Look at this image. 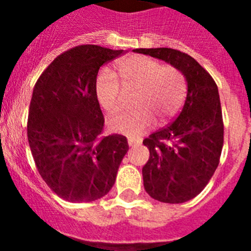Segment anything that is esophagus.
<instances>
[{
    "label": "esophagus",
    "mask_w": 251,
    "mask_h": 251,
    "mask_svg": "<svg viewBox=\"0 0 251 251\" xmlns=\"http://www.w3.org/2000/svg\"><path fill=\"white\" fill-rule=\"evenodd\" d=\"M139 143H141V141H139V139L133 138V137H128V145H129L130 147H133V146H136V145H139Z\"/></svg>",
    "instance_id": "1"
}]
</instances>
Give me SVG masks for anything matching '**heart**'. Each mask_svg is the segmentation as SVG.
Here are the masks:
<instances>
[{
  "label": "heart",
  "instance_id": "1",
  "mask_svg": "<svg viewBox=\"0 0 251 251\" xmlns=\"http://www.w3.org/2000/svg\"><path fill=\"white\" fill-rule=\"evenodd\" d=\"M118 80L122 85L137 88L133 98V104L137 106L113 113L108 126L112 130L132 136L150 127L152 114L158 119L174 114L185 93L182 75L174 66H163L146 56H130L117 65L115 75L104 70L97 77L95 95L106 112H113L119 106Z\"/></svg>",
  "mask_w": 251,
  "mask_h": 251
}]
</instances>
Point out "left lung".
<instances>
[{"label": "left lung", "instance_id": "left-lung-1", "mask_svg": "<svg viewBox=\"0 0 251 251\" xmlns=\"http://www.w3.org/2000/svg\"><path fill=\"white\" fill-rule=\"evenodd\" d=\"M176 68L187 83L182 110L175 122L143 141L150 159L143 185L152 199L182 203L202 191L215 174L224 145L220 97L211 75L194 57L175 49H136Z\"/></svg>", "mask_w": 251, "mask_h": 251}]
</instances>
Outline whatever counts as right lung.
I'll return each instance as SVG.
<instances>
[{
  "label": "right lung",
  "mask_w": 251,
  "mask_h": 251,
  "mask_svg": "<svg viewBox=\"0 0 251 251\" xmlns=\"http://www.w3.org/2000/svg\"><path fill=\"white\" fill-rule=\"evenodd\" d=\"M122 54L98 45L70 49L46 68L32 92L31 153L46 185L69 202L105 196L128 151L126 137H100L104 117L95 95L100 66Z\"/></svg>",
  "instance_id": "right-lung-1"
}]
</instances>
